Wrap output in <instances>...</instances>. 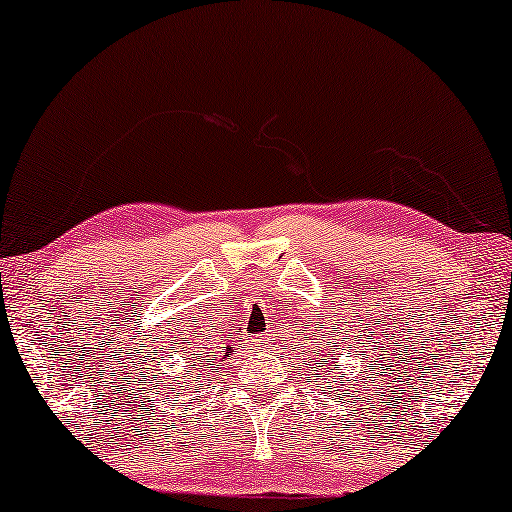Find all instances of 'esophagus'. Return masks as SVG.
<instances>
[{
    "instance_id": "34e87169",
    "label": "esophagus",
    "mask_w": 512,
    "mask_h": 512,
    "mask_svg": "<svg viewBox=\"0 0 512 512\" xmlns=\"http://www.w3.org/2000/svg\"><path fill=\"white\" fill-rule=\"evenodd\" d=\"M268 347V338L265 335H256V338L249 340V349H256V352H263Z\"/></svg>"
}]
</instances>
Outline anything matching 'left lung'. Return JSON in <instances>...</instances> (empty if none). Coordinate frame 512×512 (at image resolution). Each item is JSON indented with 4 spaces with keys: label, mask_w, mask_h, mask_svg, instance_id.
Masks as SVG:
<instances>
[{
    "label": "left lung",
    "mask_w": 512,
    "mask_h": 512,
    "mask_svg": "<svg viewBox=\"0 0 512 512\" xmlns=\"http://www.w3.org/2000/svg\"><path fill=\"white\" fill-rule=\"evenodd\" d=\"M326 354H328V352H324V354H321V359L317 361V363H324V366H317V368H319V370H317V377H321V375L331 377V373H333V370H335V368H333V361H328V363H326V359H324V356H326ZM307 366H314V361H310V363H307ZM333 377H335V375H333ZM340 377H342V375H340ZM347 382H349V380H347Z\"/></svg>",
    "instance_id": "1"
}]
</instances>
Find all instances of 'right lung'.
I'll use <instances>...</instances> for the list:
<instances>
[{"mask_svg": "<svg viewBox=\"0 0 512 512\" xmlns=\"http://www.w3.org/2000/svg\"><path fill=\"white\" fill-rule=\"evenodd\" d=\"M160 349H163V347H160ZM181 349H184V347H181ZM228 349H230V347H228ZM186 353L192 356L191 360L187 359L189 355L186 357ZM226 354H228V352H226ZM198 356H200L202 366H205V363H207L209 368H214V363H216V354H214V352H207V356H205V354H198V349H193V352H191V349H184V356H181V359H184L186 363H193V366H198ZM163 361H165V356H160V361H156V366H151V369L159 370L158 374H151L158 375V382H156V387H158V389H163V387H181V391H186L188 387H191V382H193V373H195V370H198V368H193V366H184V373H181V377H174V384H172V382L167 384V380H170V375L165 373ZM198 380H200V377H198Z\"/></svg>", "mask_w": 512, "mask_h": 512, "instance_id": "right-lung-1", "label": "right lung"}]
</instances>
